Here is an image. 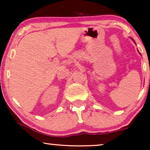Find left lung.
I'll use <instances>...</instances> for the list:
<instances>
[{"label": "left lung", "instance_id": "obj_1", "mask_svg": "<svg viewBox=\"0 0 150 150\" xmlns=\"http://www.w3.org/2000/svg\"><path fill=\"white\" fill-rule=\"evenodd\" d=\"M132 40H133V42H134L135 43V42H134V40H133V39H132ZM135 44H136V43H135ZM138 51H139V50H138ZM139 53H140V52H139Z\"/></svg>", "mask_w": 150, "mask_h": 150}]
</instances>
